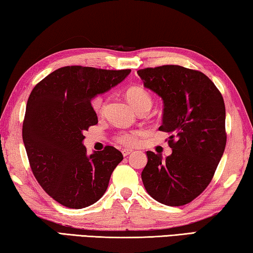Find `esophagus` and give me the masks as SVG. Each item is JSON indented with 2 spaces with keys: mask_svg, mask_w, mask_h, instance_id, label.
I'll use <instances>...</instances> for the list:
<instances>
[{
  "mask_svg": "<svg viewBox=\"0 0 253 253\" xmlns=\"http://www.w3.org/2000/svg\"><path fill=\"white\" fill-rule=\"evenodd\" d=\"M132 152V149H122V155L124 157H126L127 155H130Z\"/></svg>",
  "mask_w": 253,
  "mask_h": 253,
  "instance_id": "esophagus-1",
  "label": "esophagus"
}]
</instances>
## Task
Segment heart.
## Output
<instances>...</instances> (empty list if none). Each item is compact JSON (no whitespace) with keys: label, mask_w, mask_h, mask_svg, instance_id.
<instances>
[{"label":"heart","mask_w":253,"mask_h":253,"mask_svg":"<svg viewBox=\"0 0 253 253\" xmlns=\"http://www.w3.org/2000/svg\"><path fill=\"white\" fill-rule=\"evenodd\" d=\"M126 98L132 105L135 107L136 111H140L141 109H151L152 106V98L146 89L139 86H134V87H130L126 90ZM106 104V99L103 96H96L92 99V109L96 112V113H102L104 111V107ZM140 135V132L138 131H131V132H123V133L119 134L117 136L118 142L124 144V146H132L136 141H138Z\"/></svg>","instance_id":"1"}]
</instances>
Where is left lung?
<instances>
[{"label":"left lung","instance_id":"8db88e82","mask_svg":"<svg viewBox=\"0 0 253 253\" xmlns=\"http://www.w3.org/2000/svg\"><path fill=\"white\" fill-rule=\"evenodd\" d=\"M144 87L164 99L160 131L172 154L147 151L141 178L149 195L168 206H183L210 185L226 144L225 105L220 90L200 70L164 65L138 70Z\"/></svg>","mask_w":253,"mask_h":253}]
</instances>
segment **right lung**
Here are the masks:
<instances>
[{"label":"right lung","mask_w":253,"mask_h":253,"mask_svg":"<svg viewBox=\"0 0 253 253\" xmlns=\"http://www.w3.org/2000/svg\"><path fill=\"white\" fill-rule=\"evenodd\" d=\"M130 72L66 66L39 82L28 98L22 138L29 164L44 192L66 208L97 202L123 159L111 146L87 156L82 142L84 132L98 122L90 99Z\"/></svg>","instance_id":"add662e5"}]
</instances>
